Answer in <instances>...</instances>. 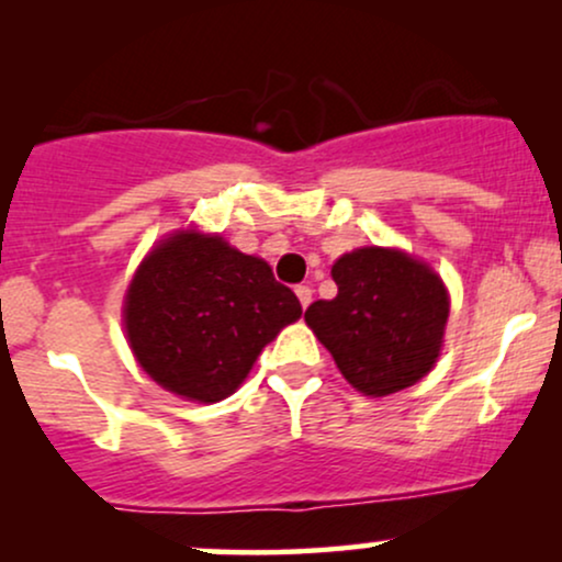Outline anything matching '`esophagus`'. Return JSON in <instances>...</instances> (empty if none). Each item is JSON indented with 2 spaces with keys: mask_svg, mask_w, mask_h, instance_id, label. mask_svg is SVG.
Instances as JSON below:
<instances>
[{
  "mask_svg": "<svg viewBox=\"0 0 562 562\" xmlns=\"http://www.w3.org/2000/svg\"><path fill=\"white\" fill-rule=\"evenodd\" d=\"M295 295H299V301H301V306L306 308L308 303H312V295H314V290L308 288V285H299L295 288Z\"/></svg>",
  "mask_w": 562,
  "mask_h": 562,
  "instance_id": "34e87169",
  "label": "esophagus"
}]
</instances>
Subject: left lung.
Listing matches in <instances>:
<instances>
[{
  "instance_id": "1",
  "label": "left lung",
  "mask_w": 562,
  "mask_h": 562,
  "mask_svg": "<svg viewBox=\"0 0 562 562\" xmlns=\"http://www.w3.org/2000/svg\"><path fill=\"white\" fill-rule=\"evenodd\" d=\"M338 295L314 301L306 325L364 396L409 389L434 370L449 293L425 261L398 248H357L333 263Z\"/></svg>"
}]
</instances>
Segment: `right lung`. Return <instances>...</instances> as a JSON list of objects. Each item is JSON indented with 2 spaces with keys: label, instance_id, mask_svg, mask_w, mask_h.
I'll list each match as a JSON object with an SVG mask.
<instances>
[{
  "label": "right lung",
  "instance_id": "1",
  "mask_svg": "<svg viewBox=\"0 0 562 562\" xmlns=\"http://www.w3.org/2000/svg\"><path fill=\"white\" fill-rule=\"evenodd\" d=\"M303 314L269 263L218 235L173 232L124 299L128 346L160 389L214 404L240 389L263 346Z\"/></svg>",
  "mask_w": 562,
  "mask_h": 562
}]
</instances>
